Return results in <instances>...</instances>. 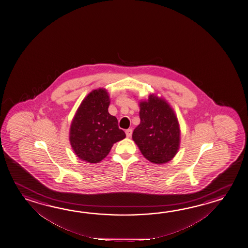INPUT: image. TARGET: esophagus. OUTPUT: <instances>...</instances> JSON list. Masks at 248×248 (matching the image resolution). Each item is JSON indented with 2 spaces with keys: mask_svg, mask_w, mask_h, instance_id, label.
<instances>
[{
  "mask_svg": "<svg viewBox=\"0 0 248 248\" xmlns=\"http://www.w3.org/2000/svg\"><path fill=\"white\" fill-rule=\"evenodd\" d=\"M132 135V129L131 128H128V129H126V137H130Z\"/></svg>",
  "mask_w": 248,
  "mask_h": 248,
  "instance_id": "esophagus-1",
  "label": "esophagus"
}]
</instances>
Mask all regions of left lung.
Here are the masks:
<instances>
[{
  "mask_svg": "<svg viewBox=\"0 0 248 248\" xmlns=\"http://www.w3.org/2000/svg\"><path fill=\"white\" fill-rule=\"evenodd\" d=\"M139 116L133 140L151 162H169L179 147V124L174 111L166 101L151 95L147 102L140 103Z\"/></svg>",
  "mask_w": 248,
  "mask_h": 248,
  "instance_id": "8db88e82",
  "label": "left lung"
}]
</instances>
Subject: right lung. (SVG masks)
<instances>
[{
  "label": "right lung",
  "mask_w": 248,
  "mask_h": 248,
  "mask_svg": "<svg viewBox=\"0 0 248 248\" xmlns=\"http://www.w3.org/2000/svg\"><path fill=\"white\" fill-rule=\"evenodd\" d=\"M110 99L106 90H93L80 104L70 129V142L80 159L100 162L113 143L126 137L116 117L108 112Z\"/></svg>",
  "instance_id": "1"
}]
</instances>
